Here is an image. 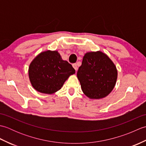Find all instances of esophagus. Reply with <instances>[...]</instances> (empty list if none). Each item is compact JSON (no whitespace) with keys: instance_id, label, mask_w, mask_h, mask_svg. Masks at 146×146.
<instances>
[{"instance_id":"1","label":"esophagus","mask_w":146,"mask_h":146,"mask_svg":"<svg viewBox=\"0 0 146 146\" xmlns=\"http://www.w3.org/2000/svg\"><path fill=\"white\" fill-rule=\"evenodd\" d=\"M73 67L74 68V69L75 70V71H77V70H78V66H77V64H76V63H74V64H73Z\"/></svg>"}]
</instances>
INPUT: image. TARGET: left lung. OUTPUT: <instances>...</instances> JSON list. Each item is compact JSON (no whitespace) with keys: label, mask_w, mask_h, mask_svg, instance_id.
I'll list each match as a JSON object with an SVG mask.
<instances>
[{"label":"left lung","mask_w":146,"mask_h":146,"mask_svg":"<svg viewBox=\"0 0 146 146\" xmlns=\"http://www.w3.org/2000/svg\"><path fill=\"white\" fill-rule=\"evenodd\" d=\"M77 77L84 94L92 99L104 98L112 91L117 70L108 56L101 51L86 52Z\"/></svg>","instance_id":"obj_1"}]
</instances>
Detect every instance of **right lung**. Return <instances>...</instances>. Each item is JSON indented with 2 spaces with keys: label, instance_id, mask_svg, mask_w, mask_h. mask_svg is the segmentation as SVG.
<instances>
[{
  "label": "right lung",
  "instance_id": "1",
  "mask_svg": "<svg viewBox=\"0 0 146 146\" xmlns=\"http://www.w3.org/2000/svg\"><path fill=\"white\" fill-rule=\"evenodd\" d=\"M75 73L72 65L62 60L57 51L41 52L29 67V77L33 88L46 94L60 90L68 77Z\"/></svg>",
  "mask_w": 146,
  "mask_h": 146
}]
</instances>
